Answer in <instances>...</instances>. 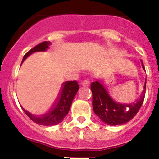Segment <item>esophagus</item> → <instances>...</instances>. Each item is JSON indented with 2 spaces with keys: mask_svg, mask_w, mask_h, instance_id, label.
Returning <instances> with one entry per match:
<instances>
[{
  "mask_svg": "<svg viewBox=\"0 0 159 159\" xmlns=\"http://www.w3.org/2000/svg\"><path fill=\"white\" fill-rule=\"evenodd\" d=\"M81 84H82V86H84V87H89L90 85V81H88V80H85V81H83L82 82H81Z\"/></svg>",
  "mask_w": 159,
  "mask_h": 159,
  "instance_id": "1",
  "label": "esophagus"
}]
</instances>
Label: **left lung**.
<instances>
[{
  "mask_svg": "<svg viewBox=\"0 0 159 159\" xmlns=\"http://www.w3.org/2000/svg\"><path fill=\"white\" fill-rule=\"evenodd\" d=\"M142 68L145 70L141 60ZM146 89L145 78L144 90L139 99L132 104H121L115 102L99 81L91 84L92 92V106L94 112L103 122L109 125H120L132 119L139 112L144 102Z\"/></svg>",
  "mask_w": 159,
  "mask_h": 159,
  "instance_id": "left-lung-1",
  "label": "left lung"
}]
</instances>
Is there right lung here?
<instances>
[{"mask_svg":"<svg viewBox=\"0 0 159 159\" xmlns=\"http://www.w3.org/2000/svg\"><path fill=\"white\" fill-rule=\"evenodd\" d=\"M50 44H51V42L49 41H44V42L34 47L27 54H25L22 62L34 52L45 51L49 48ZM78 89H79V85L76 81H68L64 82L59 96L57 97L55 103L53 105L52 108L48 113L43 115L38 116V115H32L24 108L22 107L21 108L25 113L28 115V118L32 120L34 122L45 126L55 125L61 122L64 118L68 115L74 98H75L76 93L78 92Z\"/></svg>","mask_w":159,"mask_h":159,"instance_id":"right-lung-1","label":"right lung"}]
</instances>
